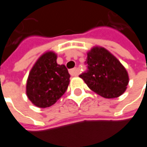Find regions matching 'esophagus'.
Masks as SVG:
<instances>
[{"label": "esophagus", "mask_w": 147, "mask_h": 147, "mask_svg": "<svg viewBox=\"0 0 147 147\" xmlns=\"http://www.w3.org/2000/svg\"><path fill=\"white\" fill-rule=\"evenodd\" d=\"M69 73L71 76H76L78 75V69L77 68H72L69 70Z\"/></svg>", "instance_id": "34e87169"}]
</instances>
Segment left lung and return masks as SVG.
<instances>
[{
  "mask_svg": "<svg viewBox=\"0 0 147 147\" xmlns=\"http://www.w3.org/2000/svg\"><path fill=\"white\" fill-rule=\"evenodd\" d=\"M87 69L80 75L90 89L105 98H117L128 84L126 69L105 49L94 47L87 53Z\"/></svg>",
  "mask_w": 147,
  "mask_h": 147,
  "instance_id": "obj_1",
  "label": "left lung"
}]
</instances>
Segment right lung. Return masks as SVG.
<instances>
[{
    "label": "right lung",
    "instance_id": "add662e5",
    "mask_svg": "<svg viewBox=\"0 0 147 147\" xmlns=\"http://www.w3.org/2000/svg\"><path fill=\"white\" fill-rule=\"evenodd\" d=\"M70 75L64 64H57L53 52L43 54L29 73L27 95L34 105L46 108L55 104L66 92Z\"/></svg>",
    "mask_w": 147,
    "mask_h": 147
}]
</instances>
